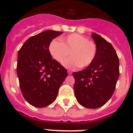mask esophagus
Segmentation results:
<instances>
[{"label": "esophagus", "mask_w": 133, "mask_h": 133, "mask_svg": "<svg viewBox=\"0 0 133 133\" xmlns=\"http://www.w3.org/2000/svg\"><path fill=\"white\" fill-rule=\"evenodd\" d=\"M68 75H71V74H72L71 71H70V70H68Z\"/></svg>", "instance_id": "1"}]
</instances>
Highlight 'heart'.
Segmentation results:
<instances>
[{
	"mask_svg": "<svg viewBox=\"0 0 133 133\" xmlns=\"http://www.w3.org/2000/svg\"><path fill=\"white\" fill-rule=\"evenodd\" d=\"M54 39L49 47L52 57L60 64H63L70 53L71 58L64 62L66 68H86L92 64L97 56V46L86 37L78 34H71L61 39Z\"/></svg>",
	"mask_w": 133,
	"mask_h": 133,
	"instance_id": "b5f03b06",
	"label": "heart"
}]
</instances>
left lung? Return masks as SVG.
<instances>
[{"instance_id":"8db88e82","label":"left lung","mask_w":133,"mask_h":133,"mask_svg":"<svg viewBox=\"0 0 133 133\" xmlns=\"http://www.w3.org/2000/svg\"><path fill=\"white\" fill-rule=\"evenodd\" d=\"M97 46V56L87 68L73 72L74 91L81 105L88 109L103 106L112 97L119 76V58L109 42L91 34Z\"/></svg>"}]
</instances>
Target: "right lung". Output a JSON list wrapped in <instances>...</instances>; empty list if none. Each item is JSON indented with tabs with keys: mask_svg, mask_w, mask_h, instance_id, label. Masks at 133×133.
<instances>
[{
	"mask_svg": "<svg viewBox=\"0 0 133 133\" xmlns=\"http://www.w3.org/2000/svg\"><path fill=\"white\" fill-rule=\"evenodd\" d=\"M62 34L44 31L30 37L17 55V73L23 97L35 107L42 108L55 101L60 86L68 76L66 69L52 59L49 47Z\"/></svg>",
	"mask_w": 133,
	"mask_h": 133,
	"instance_id": "add662e5",
	"label": "right lung"
}]
</instances>
